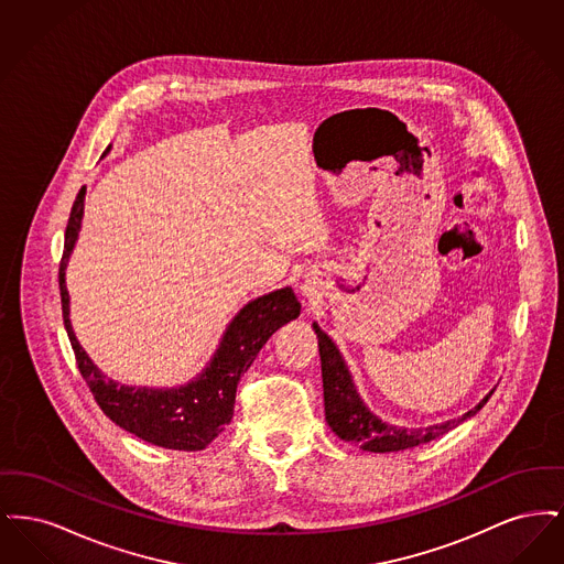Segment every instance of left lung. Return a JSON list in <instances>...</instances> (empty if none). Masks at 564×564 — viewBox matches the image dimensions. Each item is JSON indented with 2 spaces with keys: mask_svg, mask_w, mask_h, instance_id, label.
<instances>
[{
  "mask_svg": "<svg viewBox=\"0 0 564 564\" xmlns=\"http://www.w3.org/2000/svg\"><path fill=\"white\" fill-rule=\"evenodd\" d=\"M313 329L319 338V357H322L323 376V402H325V421L332 427V431L368 453H395V451H405L414 448L419 444H427L431 440L444 435L446 431L460 425L463 421L471 419L492 391L478 403L474 410L465 412L463 416L431 425V427H419V430H405V427H393L384 421H380L376 414H372L366 403L355 391L352 378L349 375V368L345 366V359L332 338L323 332L317 323H313Z\"/></svg>",
  "mask_w": 564,
  "mask_h": 564,
  "instance_id": "left-lung-1",
  "label": "left lung"
}]
</instances>
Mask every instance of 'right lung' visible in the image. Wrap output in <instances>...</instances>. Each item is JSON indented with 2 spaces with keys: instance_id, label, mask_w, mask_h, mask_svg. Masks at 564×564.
<instances>
[{
  "instance_id": "obj_1",
  "label": "right lung",
  "mask_w": 564,
  "mask_h": 564,
  "mask_svg": "<svg viewBox=\"0 0 564 564\" xmlns=\"http://www.w3.org/2000/svg\"><path fill=\"white\" fill-rule=\"evenodd\" d=\"M84 194L86 188H82L74 200L58 264L63 322L76 352L82 378L86 380L95 402L118 427L169 451H203L232 421L237 384L242 372H247L270 336L300 315V302L292 288H283L245 304L224 332L209 366L188 384L177 389H134L113 382L90 361L69 322L65 269L80 232Z\"/></svg>"
}]
</instances>
